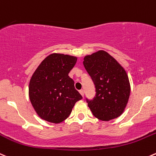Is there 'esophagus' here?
<instances>
[{
    "label": "esophagus",
    "mask_w": 156,
    "mask_h": 156,
    "mask_svg": "<svg viewBox=\"0 0 156 156\" xmlns=\"http://www.w3.org/2000/svg\"><path fill=\"white\" fill-rule=\"evenodd\" d=\"M79 92H80V94H81V96L84 97V90H83V89H81V90H79Z\"/></svg>",
    "instance_id": "obj_1"
}]
</instances>
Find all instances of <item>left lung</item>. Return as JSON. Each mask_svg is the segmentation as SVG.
I'll use <instances>...</instances> for the list:
<instances>
[{
    "label": "left lung",
    "instance_id": "obj_1",
    "mask_svg": "<svg viewBox=\"0 0 156 156\" xmlns=\"http://www.w3.org/2000/svg\"><path fill=\"white\" fill-rule=\"evenodd\" d=\"M84 68L95 85L94 98H86L95 117L108 121L123 113L130 94L126 71L110 54L103 50L86 55Z\"/></svg>",
    "mask_w": 156,
    "mask_h": 156
}]
</instances>
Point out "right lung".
<instances>
[{"mask_svg": "<svg viewBox=\"0 0 156 156\" xmlns=\"http://www.w3.org/2000/svg\"><path fill=\"white\" fill-rule=\"evenodd\" d=\"M77 62L75 56L53 53L35 71L29 85L30 102L36 113L53 123L64 121L82 96L69 76Z\"/></svg>", "mask_w": 156, "mask_h": 156, "instance_id": "right-lung-1", "label": "right lung"}]
</instances>
